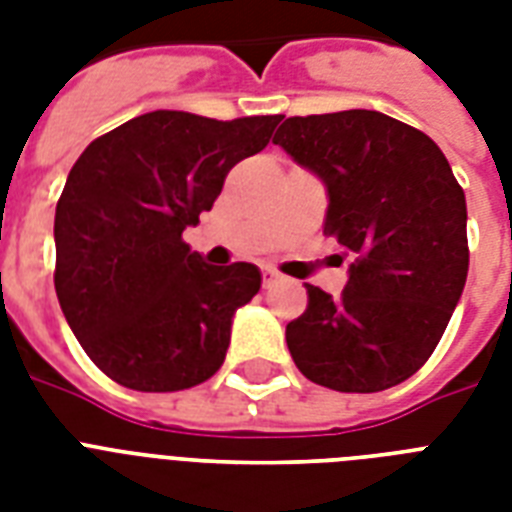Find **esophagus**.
Listing matches in <instances>:
<instances>
[{"label": "esophagus", "instance_id": "1", "mask_svg": "<svg viewBox=\"0 0 512 512\" xmlns=\"http://www.w3.org/2000/svg\"><path fill=\"white\" fill-rule=\"evenodd\" d=\"M279 281V273L271 271V268H263V287H273Z\"/></svg>", "mask_w": 512, "mask_h": 512}]
</instances>
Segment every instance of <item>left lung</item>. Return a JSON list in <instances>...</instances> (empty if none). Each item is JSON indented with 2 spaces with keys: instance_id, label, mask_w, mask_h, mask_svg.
<instances>
[{
  "instance_id": "obj_1",
  "label": "left lung",
  "mask_w": 512,
  "mask_h": 512,
  "mask_svg": "<svg viewBox=\"0 0 512 512\" xmlns=\"http://www.w3.org/2000/svg\"><path fill=\"white\" fill-rule=\"evenodd\" d=\"M273 143L324 180V233L350 257L340 297L305 284L287 324L297 369L340 393L409 380L436 350L468 279V207L444 151L380 111L289 116Z\"/></svg>"
}]
</instances>
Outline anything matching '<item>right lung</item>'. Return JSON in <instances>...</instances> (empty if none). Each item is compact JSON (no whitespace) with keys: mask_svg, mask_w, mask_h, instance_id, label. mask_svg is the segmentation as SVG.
Here are the masks:
<instances>
[{"mask_svg":"<svg viewBox=\"0 0 512 512\" xmlns=\"http://www.w3.org/2000/svg\"><path fill=\"white\" fill-rule=\"evenodd\" d=\"M279 122L151 111L76 159L55 207V292L84 353L114 382L170 393L223 366L233 313L257 295L260 271L207 265L183 231Z\"/></svg>","mask_w":512,"mask_h":512,"instance_id":"1","label":"right lung"}]
</instances>
